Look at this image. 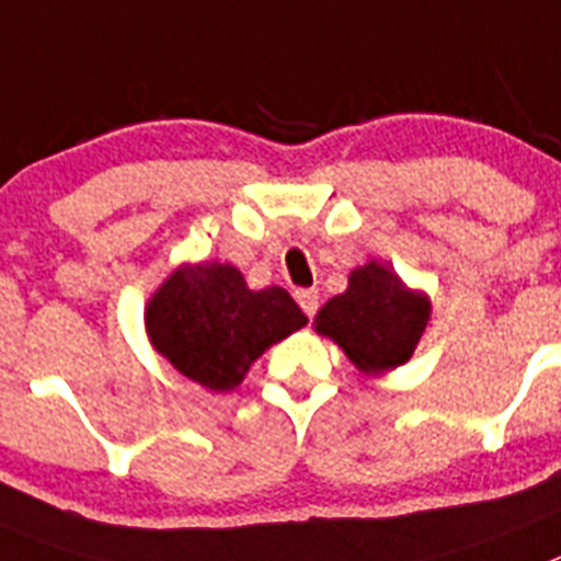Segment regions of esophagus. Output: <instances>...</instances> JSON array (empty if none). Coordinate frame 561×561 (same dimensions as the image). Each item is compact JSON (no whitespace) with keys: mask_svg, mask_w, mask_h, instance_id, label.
I'll return each mask as SVG.
<instances>
[{"mask_svg":"<svg viewBox=\"0 0 561 561\" xmlns=\"http://www.w3.org/2000/svg\"><path fill=\"white\" fill-rule=\"evenodd\" d=\"M296 301H299L301 310L307 312V316H316L318 310V293L316 290H296Z\"/></svg>","mask_w":561,"mask_h":561,"instance_id":"1","label":"esophagus"}]
</instances>
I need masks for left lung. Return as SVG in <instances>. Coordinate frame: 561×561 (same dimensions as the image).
I'll use <instances>...</instances> for the list:
<instances>
[{
  "instance_id": "obj_1",
  "label": "left lung",
  "mask_w": 561,
  "mask_h": 561,
  "mask_svg": "<svg viewBox=\"0 0 561 561\" xmlns=\"http://www.w3.org/2000/svg\"><path fill=\"white\" fill-rule=\"evenodd\" d=\"M431 296L371 260L350 274L346 290L318 310L312 330L330 337L366 377L405 366L431 321Z\"/></svg>"
}]
</instances>
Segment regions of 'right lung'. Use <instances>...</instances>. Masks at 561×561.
Wrapping results in <instances>:
<instances>
[{
    "label": "right lung",
    "mask_w": 561,
    "mask_h": 561,
    "mask_svg": "<svg viewBox=\"0 0 561 561\" xmlns=\"http://www.w3.org/2000/svg\"><path fill=\"white\" fill-rule=\"evenodd\" d=\"M307 324L279 285L251 290L231 262H181L145 305L153 350L206 391H231L251 363Z\"/></svg>",
    "instance_id": "right-lung-1"
}]
</instances>
